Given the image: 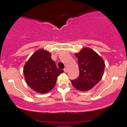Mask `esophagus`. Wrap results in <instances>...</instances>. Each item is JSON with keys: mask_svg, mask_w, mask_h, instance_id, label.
<instances>
[{"mask_svg": "<svg viewBox=\"0 0 127 127\" xmlns=\"http://www.w3.org/2000/svg\"><path fill=\"white\" fill-rule=\"evenodd\" d=\"M64 71L65 73H67V71H68V68L67 67L64 68Z\"/></svg>", "mask_w": 127, "mask_h": 127, "instance_id": "esophagus-1", "label": "esophagus"}]
</instances>
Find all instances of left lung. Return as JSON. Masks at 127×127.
Returning a JSON list of instances; mask_svg holds the SVG:
<instances>
[{"instance_id":"obj_1","label":"left lung","mask_w":127,"mask_h":127,"mask_svg":"<svg viewBox=\"0 0 127 127\" xmlns=\"http://www.w3.org/2000/svg\"><path fill=\"white\" fill-rule=\"evenodd\" d=\"M75 55L78 59L79 75L71 82L77 90L88 91L101 80L105 63L97 52L89 48H84Z\"/></svg>"}]
</instances>
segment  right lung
<instances>
[{
    "mask_svg": "<svg viewBox=\"0 0 127 127\" xmlns=\"http://www.w3.org/2000/svg\"><path fill=\"white\" fill-rule=\"evenodd\" d=\"M51 56V54L45 49H38L26 63L23 69L27 85L40 94L51 91L58 76L64 72L57 67Z\"/></svg>",
    "mask_w": 127,
    "mask_h": 127,
    "instance_id": "obj_1",
    "label": "right lung"
}]
</instances>
